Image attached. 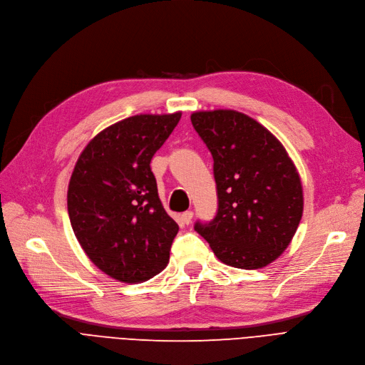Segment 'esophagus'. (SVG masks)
<instances>
[{
	"label": "esophagus",
	"mask_w": 365,
	"mask_h": 365,
	"mask_svg": "<svg viewBox=\"0 0 365 365\" xmlns=\"http://www.w3.org/2000/svg\"><path fill=\"white\" fill-rule=\"evenodd\" d=\"M192 217H194V212L192 210H186V212L182 213V221L187 225V224H191Z\"/></svg>",
	"instance_id": "1"
}]
</instances>
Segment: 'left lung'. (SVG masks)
<instances>
[{
    "label": "left lung",
    "instance_id": "left-lung-1",
    "mask_svg": "<svg viewBox=\"0 0 365 365\" xmlns=\"http://www.w3.org/2000/svg\"><path fill=\"white\" fill-rule=\"evenodd\" d=\"M191 121L212 153L218 195L215 218L197 221L195 232L228 266H267L289 247L302 218L294 164L274 135L245 114L200 111Z\"/></svg>",
    "mask_w": 365,
    "mask_h": 365
}]
</instances>
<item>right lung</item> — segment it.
Segmentation results:
<instances>
[{
	"label": "right lung",
	"mask_w": 365,
	"mask_h": 365,
	"mask_svg": "<svg viewBox=\"0 0 365 365\" xmlns=\"http://www.w3.org/2000/svg\"><path fill=\"white\" fill-rule=\"evenodd\" d=\"M180 117H128L78 158L67 191L71 224L88 259L114 279L141 282L168 264L179 225L160 203L150 160Z\"/></svg>",
	"instance_id": "right-lung-1"
}]
</instances>
